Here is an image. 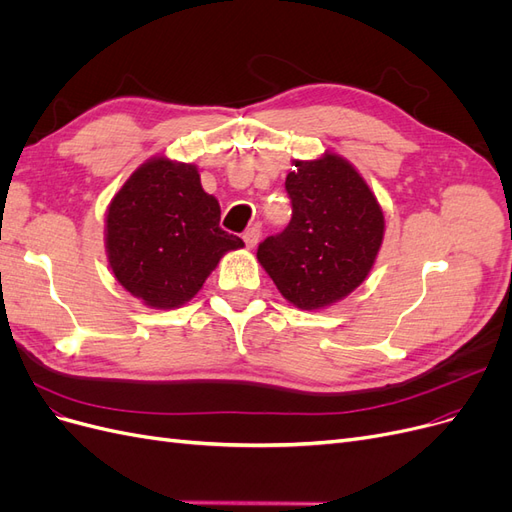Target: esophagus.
I'll return each instance as SVG.
<instances>
[{
	"mask_svg": "<svg viewBox=\"0 0 512 512\" xmlns=\"http://www.w3.org/2000/svg\"><path fill=\"white\" fill-rule=\"evenodd\" d=\"M259 238H261V230H259V227H249V230H246V232L242 234V240L246 242V249H255Z\"/></svg>",
	"mask_w": 512,
	"mask_h": 512,
	"instance_id": "34e87169",
	"label": "esophagus"
}]
</instances>
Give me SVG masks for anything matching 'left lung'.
<instances>
[{"label":"left lung","mask_w":512,"mask_h":512,"mask_svg":"<svg viewBox=\"0 0 512 512\" xmlns=\"http://www.w3.org/2000/svg\"><path fill=\"white\" fill-rule=\"evenodd\" d=\"M287 230L259 244L257 261L299 310H323L369 276L384 240V213L363 175L339 154L293 160Z\"/></svg>","instance_id":"obj_1"}]
</instances>
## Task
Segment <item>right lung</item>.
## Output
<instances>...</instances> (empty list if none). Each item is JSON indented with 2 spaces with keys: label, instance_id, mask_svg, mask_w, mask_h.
Returning a JSON list of instances; mask_svg holds the SVG:
<instances>
[{
  "label": "right lung",
  "instance_id": "obj_1",
  "mask_svg": "<svg viewBox=\"0 0 512 512\" xmlns=\"http://www.w3.org/2000/svg\"><path fill=\"white\" fill-rule=\"evenodd\" d=\"M219 219V202L202 189L196 164L149 158L107 206L109 268L147 308H181L225 253L244 246L221 230Z\"/></svg>",
  "mask_w": 512,
  "mask_h": 512
}]
</instances>
